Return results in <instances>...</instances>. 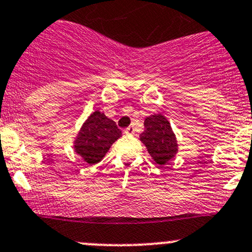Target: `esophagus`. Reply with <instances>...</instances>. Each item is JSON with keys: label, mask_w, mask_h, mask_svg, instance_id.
<instances>
[{"label": "esophagus", "mask_w": 252, "mask_h": 252, "mask_svg": "<svg viewBox=\"0 0 252 252\" xmlns=\"http://www.w3.org/2000/svg\"><path fill=\"white\" fill-rule=\"evenodd\" d=\"M124 133H126V135H133L135 133V128H134L133 126H128V128H126V130H124Z\"/></svg>", "instance_id": "obj_1"}]
</instances>
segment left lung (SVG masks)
I'll list each match as a JSON object with an SVG mask.
<instances>
[{
	"label": "left lung",
	"instance_id": "obj_1",
	"mask_svg": "<svg viewBox=\"0 0 252 252\" xmlns=\"http://www.w3.org/2000/svg\"><path fill=\"white\" fill-rule=\"evenodd\" d=\"M140 140L158 165H165L177 152V141L170 123L164 116L152 115L145 119Z\"/></svg>",
	"mask_w": 252,
	"mask_h": 252
}]
</instances>
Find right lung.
<instances>
[{"instance_id":"obj_1","label":"right lung","mask_w":252,"mask_h":252,"mask_svg":"<svg viewBox=\"0 0 252 252\" xmlns=\"http://www.w3.org/2000/svg\"><path fill=\"white\" fill-rule=\"evenodd\" d=\"M121 135V129L112 119L95 111L81 128L75 141V151L88 164H96Z\"/></svg>"}]
</instances>
